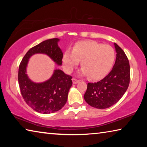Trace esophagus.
<instances>
[{
	"mask_svg": "<svg viewBox=\"0 0 147 147\" xmlns=\"http://www.w3.org/2000/svg\"><path fill=\"white\" fill-rule=\"evenodd\" d=\"M72 80H73V83L74 84H77V83H78L79 82H80L79 80H77L76 78H73V79H72Z\"/></svg>",
	"mask_w": 147,
	"mask_h": 147,
	"instance_id": "esophagus-1",
	"label": "esophagus"
}]
</instances>
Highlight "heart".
I'll return each instance as SVG.
<instances>
[{"instance_id": "heart-1", "label": "heart", "mask_w": 147, "mask_h": 147, "mask_svg": "<svg viewBox=\"0 0 147 147\" xmlns=\"http://www.w3.org/2000/svg\"><path fill=\"white\" fill-rule=\"evenodd\" d=\"M115 59V52L112 47L94 41H81L74 44L72 51L65 52L63 67L66 73H70L82 60L81 73L91 79L98 80L110 71Z\"/></svg>"}]
</instances>
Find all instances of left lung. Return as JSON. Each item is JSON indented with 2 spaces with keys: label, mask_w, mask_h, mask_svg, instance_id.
Wrapping results in <instances>:
<instances>
[{
  "label": "left lung",
  "mask_w": 147,
  "mask_h": 147,
  "mask_svg": "<svg viewBox=\"0 0 147 147\" xmlns=\"http://www.w3.org/2000/svg\"><path fill=\"white\" fill-rule=\"evenodd\" d=\"M116 60L112 70L102 80L88 83L84 99L89 105L106 109L116 104L127 90L130 79V67L127 56L117 44L114 43Z\"/></svg>",
  "instance_id": "obj_1"
}]
</instances>
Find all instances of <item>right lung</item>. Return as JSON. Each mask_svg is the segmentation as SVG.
<instances>
[{"label":"right lung","instance_id":"add662e5","mask_svg":"<svg viewBox=\"0 0 147 147\" xmlns=\"http://www.w3.org/2000/svg\"><path fill=\"white\" fill-rule=\"evenodd\" d=\"M59 39L53 38L41 42L27 52L19 65V88L26 103L37 112L49 114L61 109L67 100L72 76L60 69L54 70L51 78L44 82L35 83L28 78L26 67L29 58L35 54H45L58 65H61L63 53L58 47Z\"/></svg>","mask_w":147,"mask_h":147}]
</instances>
